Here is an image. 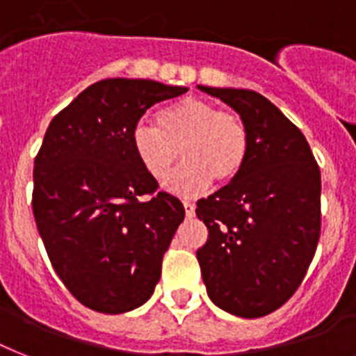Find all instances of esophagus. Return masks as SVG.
<instances>
[{
	"mask_svg": "<svg viewBox=\"0 0 356 356\" xmlns=\"http://www.w3.org/2000/svg\"><path fill=\"white\" fill-rule=\"evenodd\" d=\"M184 212H186V218H193L195 216V204L192 201H183Z\"/></svg>",
	"mask_w": 356,
	"mask_h": 356,
	"instance_id": "34e87169",
	"label": "esophagus"
}]
</instances>
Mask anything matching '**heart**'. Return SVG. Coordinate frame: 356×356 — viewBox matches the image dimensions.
<instances>
[{
  "label": "heart",
  "mask_w": 356,
  "mask_h": 356,
  "mask_svg": "<svg viewBox=\"0 0 356 356\" xmlns=\"http://www.w3.org/2000/svg\"><path fill=\"white\" fill-rule=\"evenodd\" d=\"M131 143L138 163L155 181L168 177L181 155L186 159L166 184L179 195L204 192L213 177L219 183L232 181L248 157L243 120L197 98H183L163 108L155 115V126L138 124Z\"/></svg>",
  "instance_id": "b5f03b06"
}]
</instances>
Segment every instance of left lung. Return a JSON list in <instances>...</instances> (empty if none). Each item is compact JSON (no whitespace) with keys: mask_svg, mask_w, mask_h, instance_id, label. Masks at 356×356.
<instances>
[{"mask_svg":"<svg viewBox=\"0 0 356 356\" xmlns=\"http://www.w3.org/2000/svg\"><path fill=\"white\" fill-rule=\"evenodd\" d=\"M238 113L248 157L238 177L195 213L207 225L197 250L208 298L241 318H259L300 287L320 239V168L303 133L250 89L208 88Z\"/></svg>","mask_w":356,"mask_h":356,"instance_id":"left-lung-1","label":"left lung"}]
</instances>
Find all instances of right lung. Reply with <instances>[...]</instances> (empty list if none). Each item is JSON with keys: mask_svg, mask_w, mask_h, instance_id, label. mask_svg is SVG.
Instances as JSON below:
<instances>
[{"mask_svg": "<svg viewBox=\"0 0 356 356\" xmlns=\"http://www.w3.org/2000/svg\"><path fill=\"white\" fill-rule=\"evenodd\" d=\"M186 91L143 78L100 80L51 120L34 159L40 238L69 293L98 313H128L152 298L183 223V203L155 193L131 137L146 109Z\"/></svg>", "mask_w": 356, "mask_h": 356, "instance_id": "add662e5", "label": "right lung"}]
</instances>
